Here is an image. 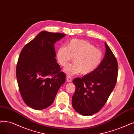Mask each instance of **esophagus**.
<instances>
[{"label": "esophagus", "instance_id": "34e87169", "mask_svg": "<svg viewBox=\"0 0 134 134\" xmlns=\"http://www.w3.org/2000/svg\"><path fill=\"white\" fill-rule=\"evenodd\" d=\"M66 79H67V82H72V78L71 77L67 76L66 77Z\"/></svg>", "mask_w": 134, "mask_h": 134}]
</instances>
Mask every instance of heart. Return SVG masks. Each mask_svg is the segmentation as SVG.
Returning a JSON list of instances; mask_svg holds the SVG:
<instances>
[{"label": "heart", "instance_id": "obj_1", "mask_svg": "<svg viewBox=\"0 0 134 134\" xmlns=\"http://www.w3.org/2000/svg\"><path fill=\"white\" fill-rule=\"evenodd\" d=\"M56 57L62 67H66L73 58L74 63L64 70L67 75L73 76L81 72L83 75H88L100 65L104 54L101 49L95 47L90 42L74 38L67 43L66 47L58 48Z\"/></svg>", "mask_w": 134, "mask_h": 134}]
</instances>
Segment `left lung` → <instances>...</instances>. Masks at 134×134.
Here are the masks:
<instances>
[{"label": "left lung", "instance_id": "1", "mask_svg": "<svg viewBox=\"0 0 134 134\" xmlns=\"http://www.w3.org/2000/svg\"><path fill=\"white\" fill-rule=\"evenodd\" d=\"M106 51L100 65L96 71L81 78L74 79L76 86L72 106L77 112L90 116L105 105L117 81L118 65L114 54L105 43Z\"/></svg>", "mask_w": 134, "mask_h": 134}]
</instances>
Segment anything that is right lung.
I'll return each instance as SVG.
<instances>
[{
    "instance_id": "add662e5",
    "label": "right lung",
    "mask_w": 134,
    "mask_h": 134,
    "mask_svg": "<svg viewBox=\"0 0 134 134\" xmlns=\"http://www.w3.org/2000/svg\"><path fill=\"white\" fill-rule=\"evenodd\" d=\"M66 36L42 31L24 47L16 66L20 93L26 104L42 110L53 103L66 75L57 63L54 44Z\"/></svg>"
}]
</instances>
